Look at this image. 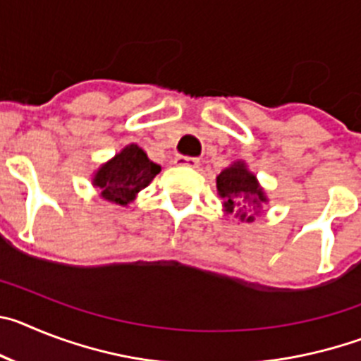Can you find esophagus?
<instances>
[{
  "mask_svg": "<svg viewBox=\"0 0 361 361\" xmlns=\"http://www.w3.org/2000/svg\"><path fill=\"white\" fill-rule=\"evenodd\" d=\"M175 164L190 166V168H199L200 161L197 157H184V155H178V157L175 159Z\"/></svg>",
  "mask_w": 361,
  "mask_h": 361,
  "instance_id": "1",
  "label": "esophagus"
}]
</instances>
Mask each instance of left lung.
<instances>
[{
    "label": "left lung",
    "instance_id": "left-lung-1",
    "mask_svg": "<svg viewBox=\"0 0 361 361\" xmlns=\"http://www.w3.org/2000/svg\"><path fill=\"white\" fill-rule=\"evenodd\" d=\"M219 191L226 213H231L240 222H253L262 212L267 197L257 177L247 170L245 162H233L216 177Z\"/></svg>",
    "mask_w": 361,
    "mask_h": 361
}]
</instances>
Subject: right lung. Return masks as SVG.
Here are the masks:
<instances>
[{
    "mask_svg": "<svg viewBox=\"0 0 361 361\" xmlns=\"http://www.w3.org/2000/svg\"><path fill=\"white\" fill-rule=\"evenodd\" d=\"M159 171L161 166L149 161L139 146L128 145L95 171L92 184L108 202L128 206Z\"/></svg>",
    "mask_w": 361,
    "mask_h": 361,
    "instance_id": "obj_1",
    "label": "right lung"
}]
</instances>
